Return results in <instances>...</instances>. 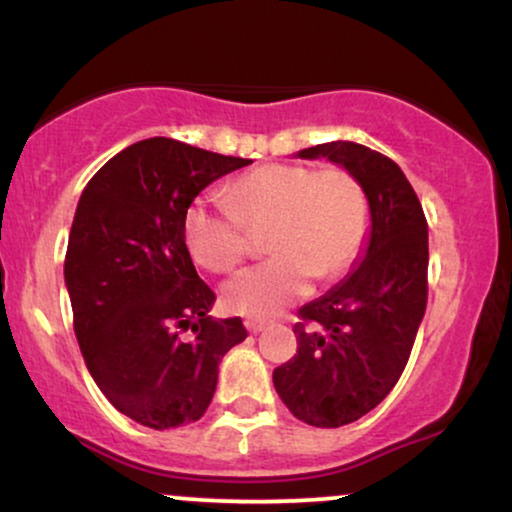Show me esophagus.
Listing matches in <instances>:
<instances>
[{
	"label": "esophagus",
	"instance_id": "esophagus-1",
	"mask_svg": "<svg viewBox=\"0 0 512 512\" xmlns=\"http://www.w3.org/2000/svg\"><path fill=\"white\" fill-rule=\"evenodd\" d=\"M267 325H269V322L262 320V317H245V327H248L250 334L262 332Z\"/></svg>",
	"mask_w": 512,
	"mask_h": 512
}]
</instances>
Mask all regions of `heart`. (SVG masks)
Here are the masks:
<instances>
[{
  "instance_id": "b5f03b06",
  "label": "heart",
  "mask_w": 512,
  "mask_h": 512,
  "mask_svg": "<svg viewBox=\"0 0 512 512\" xmlns=\"http://www.w3.org/2000/svg\"><path fill=\"white\" fill-rule=\"evenodd\" d=\"M245 226H269L272 260L245 269L223 286L231 313L269 317L308 291L310 276L337 279L368 238L370 204L349 170L267 163L226 187V199H195L182 233L190 255L209 272H233L250 252Z\"/></svg>"
}]
</instances>
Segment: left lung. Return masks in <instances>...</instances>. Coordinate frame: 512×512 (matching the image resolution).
Wrapping results in <instances>:
<instances>
[{
	"mask_svg": "<svg viewBox=\"0 0 512 512\" xmlns=\"http://www.w3.org/2000/svg\"><path fill=\"white\" fill-rule=\"evenodd\" d=\"M296 156L349 170L370 204L368 240L354 269L298 310V354L272 375L296 419L337 428L378 407L407 366L426 313L428 226L407 175L378 151L330 142Z\"/></svg>",
	"mask_w": 512,
	"mask_h": 512,
	"instance_id": "1",
	"label": "left lung"
}]
</instances>
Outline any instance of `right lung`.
Returning a JSON list of instances; mask_svg holds the SVG:
<instances>
[{
  "mask_svg": "<svg viewBox=\"0 0 512 512\" xmlns=\"http://www.w3.org/2000/svg\"><path fill=\"white\" fill-rule=\"evenodd\" d=\"M250 158L151 137L88 180L69 233L64 284L86 368L117 411L166 431L202 419L240 317L214 320L216 296L185 245V211Z\"/></svg>",
  "mask_w": 512,
  "mask_h": 512,
  "instance_id": "1",
  "label": "right lung"
}]
</instances>
